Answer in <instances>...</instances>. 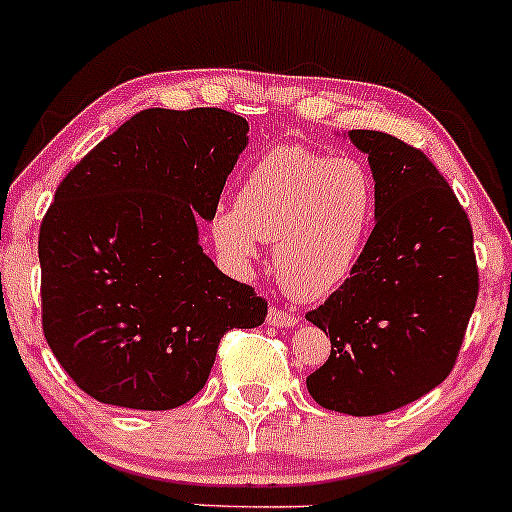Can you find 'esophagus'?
I'll return each instance as SVG.
<instances>
[{"label": "esophagus", "instance_id": "1", "mask_svg": "<svg viewBox=\"0 0 512 512\" xmlns=\"http://www.w3.org/2000/svg\"><path fill=\"white\" fill-rule=\"evenodd\" d=\"M300 317L292 312H285V309L280 307H271L268 309V324L271 326H280V329H290V326H295Z\"/></svg>", "mask_w": 512, "mask_h": 512}]
</instances>
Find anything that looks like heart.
Returning a JSON list of instances; mask_svg holds the SVG:
<instances>
[{"label": "heart", "mask_w": 512, "mask_h": 512, "mask_svg": "<svg viewBox=\"0 0 512 512\" xmlns=\"http://www.w3.org/2000/svg\"><path fill=\"white\" fill-rule=\"evenodd\" d=\"M375 208V179L365 162L283 145L246 171L237 205L215 212L212 237L237 263L254 261L261 239L275 241L280 283L292 295L317 300L355 268Z\"/></svg>", "instance_id": "b5f03b06"}]
</instances>
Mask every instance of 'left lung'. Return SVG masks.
I'll list each match as a JSON object with an SVG mask.
<instances>
[{"mask_svg": "<svg viewBox=\"0 0 512 512\" xmlns=\"http://www.w3.org/2000/svg\"><path fill=\"white\" fill-rule=\"evenodd\" d=\"M375 179V229L350 278L307 319L331 355L307 377L319 406L380 416L435 389L455 367L479 295L469 217L421 149L350 130Z\"/></svg>", "mask_w": 512, "mask_h": 512, "instance_id": "left-lung-1", "label": "left lung"}]
</instances>
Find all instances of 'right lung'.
Here are the masks:
<instances>
[{
  "instance_id": "1",
  "label": "right lung",
  "mask_w": 512,
  "mask_h": 512,
  "mask_svg": "<svg viewBox=\"0 0 512 512\" xmlns=\"http://www.w3.org/2000/svg\"><path fill=\"white\" fill-rule=\"evenodd\" d=\"M249 123L222 108H147L62 179L38 237L43 333L103 404L169 411L208 382L220 338L268 302L198 244Z\"/></svg>"
}]
</instances>
